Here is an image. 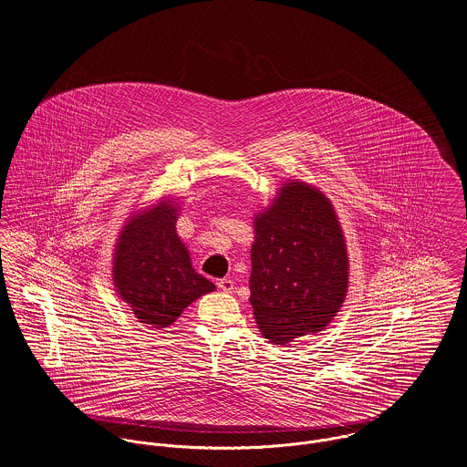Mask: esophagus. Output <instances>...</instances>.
Here are the masks:
<instances>
[{"label":"esophagus","mask_w":467,"mask_h":467,"mask_svg":"<svg viewBox=\"0 0 467 467\" xmlns=\"http://www.w3.org/2000/svg\"><path fill=\"white\" fill-rule=\"evenodd\" d=\"M217 287L224 293H230L234 289V280L232 278H219L217 280Z\"/></svg>","instance_id":"1"}]
</instances>
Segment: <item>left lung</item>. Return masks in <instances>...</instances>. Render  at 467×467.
Here are the masks:
<instances>
[{"mask_svg": "<svg viewBox=\"0 0 467 467\" xmlns=\"http://www.w3.org/2000/svg\"><path fill=\"white\" fill-rule=\"evenodd\" d=\"M348 276L347 250L333 204L291 182L255 217L250 304L271 343L318 333L339 311Z\"/></svg>", "mask_w": 467, "mask_h": 467, "instance_id": "obj_1", "label": "left lung"}]
</instances>
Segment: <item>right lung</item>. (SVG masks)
<instances>
[{"instance_id":"add662e5","label":"right lung","mask_w":467,"mask_h":467,"mask_svg":"<svg viewBox=\"0 0 467 467\" xmlns=\"http://www.w3.org/2000/svg\"><path fill=\"white\" fill-rule=\"evenodd\" d=\"M178 206L163 201L133 217L115 252L113 280L134 317L154 329L169 327L201 295L215 289L200 275L176 234Z\"/></svg>"}]
</instances>
